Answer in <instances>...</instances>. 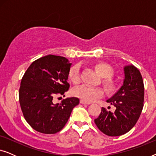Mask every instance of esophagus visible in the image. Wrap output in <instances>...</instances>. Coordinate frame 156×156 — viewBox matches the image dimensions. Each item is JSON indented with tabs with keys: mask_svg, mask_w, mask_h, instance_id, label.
Masks as SVG:
<instances>
[{
	"mask_svg": "<svg viewBox=\"0 0 156 156\" xmlns=\"http://www.w3.org/2000/svg\"><path fill=\"white\" fill-rule=\"evenodd\" d=\"M80 103L82 104H90L89 102H87V101H84V100H82V99L80 100Z\"/></svg>",
	"mask_w": 156,
	"mask_h": 156,
	"instance_id": "1",
	"label": "esophagus"
}]
</instances>
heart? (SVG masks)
Returning a JSON list of instances; mask_svg holds the SVG:
<instances>
[{
	"instance_id": "b5f03b06",
	"label": "heart",
	"mask_w": 156,
	"mask_h": 156,
	"mask_svg": "<svg viewBox=\"0 0 156 156\" xmlns=\"http://www.w3.org/2000/svg\"><path fill=\"white\" fill-rule=\"evenodd\" d=\"M95 69L101 77H103V84L108 92H113L116 90V86L115 83L111 80L114 74V71L110 65L106 63H98L95 65ZM68 77L74 84H79L80 82V65H74L70 68L68 72ZM72 94L87 102H91L101 98L104 94L103 89L100 87H92L82 85L75 87L72 90Z\"/></svg>"
}]
</instances>
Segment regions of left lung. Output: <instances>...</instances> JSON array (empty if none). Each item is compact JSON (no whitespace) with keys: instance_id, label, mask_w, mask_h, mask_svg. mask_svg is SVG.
Wrapping results in <instances>:
<instances>
[{"instance_id":"1","label":"left lung","mask_w":156,"mask_h":156,"mask_svg":"<svg viewBox=\"0 0 156 156\" xmlns=\"http://www.w3.org/2000/svg\"><path fill=\"white\" fill-rule=\"evenodd\" d=\"M124 80L120 89L108 99L116 107L114 112L101 108L94 122L100 131L109 136H119L129 132L139 119L144 101V85L139 70L133 65L123 68Z\"/></svg>"}]
</instances>
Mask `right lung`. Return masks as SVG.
Masks as SVG:
<instances>
[{
  "label": "right lung",
  "instance_id": "1",
  "mask_svg": "<svg viewBox=\"0 0 156 156\" xmlns=\"http://www.w3.org/2000/svg\"><path fill=\"white\" fill-rule=\"evenodd\" d=\"M71 63L67 58L49 55L36 59L23 75L19 89V101L24 118L40 133L60 131L80 99L67 98L55 104L57 94L64 95L69 88L68 72Z\"/></svg>",
  "mask_w": 156,
  "mask_h": 156
}]
</instances>
